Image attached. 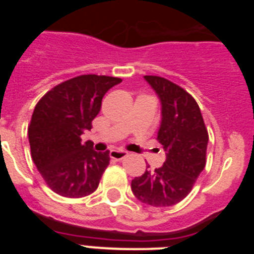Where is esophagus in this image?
I'll use <instances>...</instances> for the list:
<instances>
[{
    "mask_svg": "<svg viewBox=\"0 0 254 254\" xmlns=\"http://www.w3.org/2000/svg\"><path fill=\"white\" fill-rule=\"evenodd\" d=\"M127 155H128L127 151H123V150H112V151L109 152V156H111V159H113V160H122V159H125Z\"/></svg>",
    "mask_w": 254,
    "mask_h": 254,
    "instance_id": "1",
    "label": "esophagus"
}]
</instances>
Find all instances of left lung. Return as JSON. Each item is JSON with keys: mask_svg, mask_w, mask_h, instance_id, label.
Here are the masks:
<instances>
[{"mask_svg": "<svg viewBox=\"0 0 254 254\" xmlns=\"http://www.w3.org/2000/svg\"><path fill=\"white\" fill-rule=\"evenodd\" d=\"M161 103L159 143L167 159L163 167L146 170L131 182L138 201L154 207L181 202L206 165L208 133L193 96L160 76H143ZM150 168V167H149Z\"/></svg>", "mask_w": 254, "mask_h": 254, "instance_id": "obj_1", "label": "left lung"}]
</instances>
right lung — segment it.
Wrapping results in <instances>:
<instances>
[{
    "label": "right lung",
    "mask_w": 254,
    "mask_h": 254,
    "mask_svg": "<svg viewBox=\"0 0 254 254\" xmlns=\"http://www.w3.org/2000/svg\"><path fill=\"white\" fill-rule=\"evenodd\" d=\"M122 78L81 75L61 82L35 105L28 128L31 158L53 192L68 198L89 196L109 165V151L93 150L81 134L90 131L102 99Z\"/></svg>",
    "instance_id": "add662e5"
}]
</instances>
